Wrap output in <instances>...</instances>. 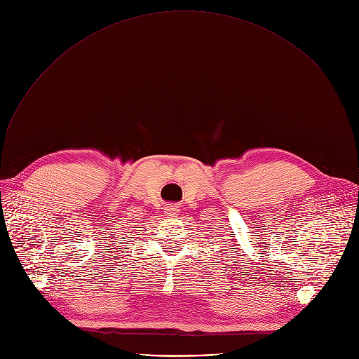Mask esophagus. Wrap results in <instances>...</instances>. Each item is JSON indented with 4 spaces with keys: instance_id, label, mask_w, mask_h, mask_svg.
<instances>
[{
    "instance_id": "obj_1",
    "label": "esophagus",
    "mask_w": 359,
    "mask_h": 359,
    "mask_svg": "<svg viewBox=\"0 0 359 359\" xmlns=\"http://www.w3.org/2000/svg\"><path fill=\"white\" fill-rule=\"evenodd\" d=\"M165 210H167V214H170V215H174V214L178 211L177 205H174V204H170Z\"/></svg>"
}]
</instances>
